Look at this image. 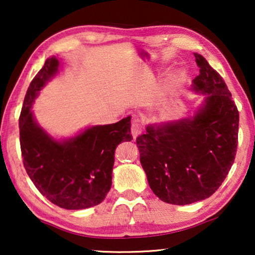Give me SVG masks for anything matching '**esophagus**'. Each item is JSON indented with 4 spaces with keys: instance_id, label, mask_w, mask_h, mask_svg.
<instances>
[{
    "instance_id": "obj_1",
    "label": "esophagus",
    "mask_w": 255,
    "mask_h": 255,
    "mask_svg": "<svg viewBox=\"0 0 255 255\" xmlns=\"http://www.w3.org/2000/svg\"><path fill=\"white\" fill-rule=\"evenodd\" d=\"M142 132V125L139 123V122L134 121L133 123H132V127H131V133L133 135V138L135 139L138 137L139 134H140Z\"/></svg>"
}]
</instances>
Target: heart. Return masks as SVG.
Returning a JSON list of instances; mask_svg holds the SVG:
<instances>
[{
	"instance_id": "heart-1",
	"label": "heart",
	"mask_w": 255,
	"mask_h": 255,
	"mask_svg": "<svg viewBox=\"0 0 255 255\" xmlns=\"http://www.w3.org/2000/svg\"><path fill=\"white\" fill-rule=\"evenodd\" d=\"M177 80H179V75H172L170 76V79H169V81H170V83H174V82H176Z\"/></svg>"
}]
</instances>
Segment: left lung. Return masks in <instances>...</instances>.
<instances>
[{
    "instance_id": "1",
    "label": "left lung",
    "mask_w": 255,
    "mask_h": 255,
    "mask_svg": "<svg viewBox=\"0 0 255 255\" xmlns=\"http://www.w3.org/2000/svg\"><path fill=\"white\" fill-rule=\"evenodd\" d=\"M200 75L191 90L204 95L194 116L148 124L137 138L140 163L160 200L184 205L218 189L235 161L239 113L222 76L194 53Z\"/></svg>"
}]
</instances>
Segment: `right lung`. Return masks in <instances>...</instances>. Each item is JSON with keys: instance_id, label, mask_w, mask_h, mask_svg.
I'll list each match as a JSON object with an SVG mask.
<instances>
[{"instance_id": "right-lung-1", "label": "right lung", "mask_w": 255, "mask_h": 255, "mask_svg": "<svg viewBox=\"0 0 255 255\" xmlns=\"http://www.w3.org/2000/svg\"><path fill=\"white\" fill-rule=\"evenodd\" d=\"M59 65L57 57L47 58L27 88L19 116L20 151L27 175L43 196L60 208L81 210L100 204L109 193L115 149L132 140L131 116L54 139L37 123L31 108Z\"/></svg>"}]
</instances>
